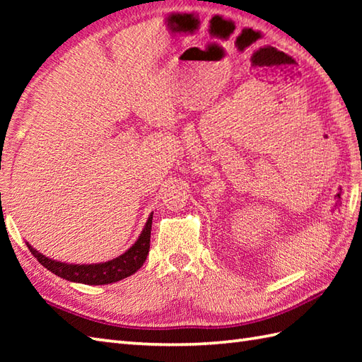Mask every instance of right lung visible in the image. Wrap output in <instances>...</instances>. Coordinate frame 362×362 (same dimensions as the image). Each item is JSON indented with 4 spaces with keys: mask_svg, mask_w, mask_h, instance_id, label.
<instances>
[{
    "mask_svg": "<svg viewBox=\"0 0 362 362\" xmlns=\"http://www.w3.org/2000/svg\"><path fill=\"white\" fill-rule=\"evenodd\" d=\"M152 214L146 222L141 235L138 236L136 243L126 250L118 258H113L105 263L98 264H68L60 263L57 259H51L48 257L42 255L40 252H37L29 243L28 249L30 253L37 258L38 263L45 266L48 271L56 274L60 279H65L68 281L83 283V284H109L119 281L122 279H127L129 275L135 274L138 269L143 266L146 261V257L149 253V243H151V230H152Z\"/></svg>",
    "mask_w": 362,
    "mask_h": 362,
    "instance_id": "right-lung-1",
    "label": "right lung"
}]
</instances>
